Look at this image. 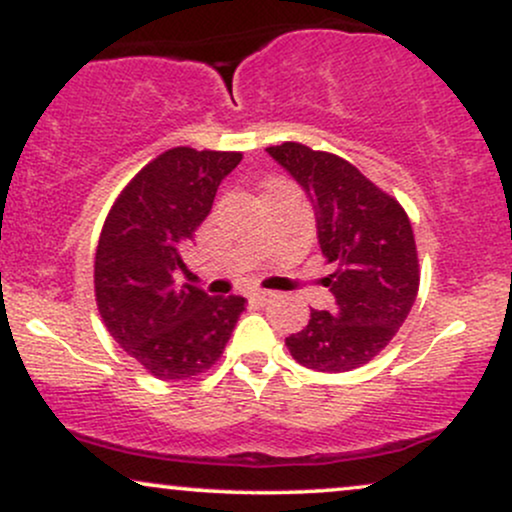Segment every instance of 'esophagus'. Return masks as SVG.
I'll use <instances>...</instances> for the list:
<instances>
[{"instance_id": "esophagus-1", "label": "esophagus", "mask_w": 512, "mask_h": 512, "mask_svg": "<svg viewBox=\"0 0 512 512\" xmlns=\"http://www.w3.org/2000/svg\"><path fill=\"white\" fill-rule=\"evenodd\" d=\"M274 298H276L274 291H264V289H260V291H252V293H250V301H255L257 305L272 303Z\"/></svg>"}]
</instances>
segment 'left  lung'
<instances>
[{
	"label": "left lung",
	"mask_w": 512,
	"mask_h": 512,
	"mask_svg": "<svg viewBox=\"0 0 512 512\" xmlns=\"http://www.w3.org/2000/svg\"><path fill=\"white\" fill-rule=\"evenodd\" d=\"M315 209L317 243L334 310H313L286 337L291 356L320 373H346L392 342L419 293V255L407 211L344 158L298 142L269 146Z\"/></svg>",
	"instance_id": "left-lung-1"
}]
</instances>
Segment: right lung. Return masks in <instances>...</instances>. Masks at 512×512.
<instances>
[{
    "mask_svg": "<svg viewBox=\"0 0 512 512\" xmlns=\"http://www.w3.org/2000/svg\"><path fill=\"white\" fill-rule=\"evenodd\" d=\"M240 151L175 146L127 182L115 199L93 264L96 303L110 337L158 380H187L219 361L243 296H207L178 286L182 260L209 216Z\"/></svg>",
    "mask_w": 512,
    "mask_h": 512,
    "instance_id": "1",
    "label": "right lung"
}]
</instances>
